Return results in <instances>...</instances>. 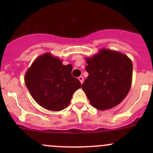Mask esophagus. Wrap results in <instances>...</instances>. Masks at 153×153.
<instances>
[{
	"mask_svg": "<svg viewBox=\"0 0 153 153\" xmlns=\"http://www.w3.org/2000/svg\"><path fill=\"white\" fill-rule=\"evenodd\" d=\"M78 80L80 81V82L82 84L83 82H84V78H83V76H79L78 77Z\"/></svg>",
	"mask_w": 153,
	"mask_h": 153,
	"instance_id": "obj_1",
	"label": "esophagus"
}]
</instances>
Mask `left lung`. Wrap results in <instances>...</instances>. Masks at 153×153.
I'll use <instances>...</instances> for the list:
<instances>
[{"label":"left lung","instance_id":"left-lung-1","mask_svg":"<svg viewBox=\"0 0 153 153\" xmlns=\"http://www.w3.org/2000/svg\"><path fill=\"white\" fill-rule=\"evenodd\" d=\"M87 78L82 84L91 104L100 110L118 105L124 99L132 84V64L126 55L101 49L86 58Z\"/></svg>","mask_w":153,"mask_h":153}]
</instances>
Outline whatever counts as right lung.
I'll return each mask as SVG.
<instances>
[{
	"instance_id": "obj_1",
	"label": "right lung",
	"mask_w": 153,
	"mask_h": 153,
	"mask_svg": "<svg viewBox=\"0 0 153 153\" xmlns=\"http://www.w3.org/2000/svg\"><path fill=\"white\" fill-rule=\"evenodd\" d=\"M72 66L63 65L58 58L46 53L37 58L25 75V83L39 105L61 111L69 105L74 92L81 86L72 75Z\"/></svg>"
}]
</instances>
